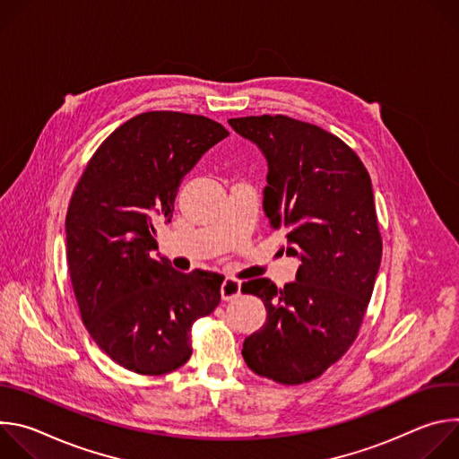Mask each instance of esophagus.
Listing matches in <instances>:
<instances>
[{"mask_svg":"<svg viewBox=\"0 0 459 459\" xmlns=\"http://www.w3.org/2000/svg\"><path fill=\"white\" fill-rule=\"evenodd\" d=\"M241 292V283L234 278H225L221 283V298L223 299H232L238 298Z\"/></svg>","mask_w":459,"mask_h":459,"instance_id":"1","label":"esophagus"}]
</instances>
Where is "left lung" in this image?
I'll return each instance as SVG.
<instances>
[{
  "instance_id": "obj_1",
  "label": "left lung",
  "mask_w": 459,
  "mask_h": 459,
  "mask_svg": "<svg viewBox=\"0 0 459 459\" xmlns=\"http://www.w3.org/2000/svg\"><path fill=\"white\" fill-rule=\"evenodd\" d=\"M267 160L264 211L281 230L296 280L257 278L243 294L264 299L267 321L243 342L257 376L299 385L336 363L358 336L381 264L370 176L338 136L289 116L229 119Z\"/></svg>"
}]
</instances>
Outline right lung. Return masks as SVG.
Segmentation results:
<instances>
[{
    "mask_svg": "<svg viewBox=\"0 0 459 459\" xmlns=\"http://www.w3.org/2000/svg\"><path fill=\"white\" fill-rule=\"evenodd\" d=\"M227 136L205 116L143 112L100 145L76 185L65 220L73 289L92 340L128 370L160 376L186 363L192 323L221 299V274H183L152 250L181 179Z\"/></svg>",
    "mask_w": 459,
    "mask_h": 459,
    "instance_id": "obj_1",
    "label": "right lung"
}]
</instances>
